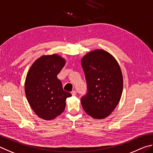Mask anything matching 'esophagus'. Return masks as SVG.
Returning a JSON list of instances; mask_svg holds the SVG:
<instances>
[{"label": "esophagus", "instance_id": "1", "mask_svg": "<svg viewBox=\"0 0 153 153\" xmlns=\"http://www.w3.org/2000/svg\"><path fill=\"white\" fill-rule=\"evenodd\" d=\"M71 94L73 95V96H75L76 95V91H74V90H73V91H71Z\"/></svg>", "mask_w": 153, "mask_h": 153}]
</instances>
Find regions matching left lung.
I'll list each match as a JSON object with an SVG mask.
<instances>
[{"mask_svg":"<svg viewBox=\"0 0 153 153\" xmlns=\"http://www.w3.org/2000/svg\"><path fill=\"white\" fill-rule=\"evenodd\" d=\"M88 92L81 98L82 108L95 119H104L119 103L123 91L120 65L111 53L103 50L87 53L81 59Z\"/></svg>","mask_w":153,"mask_h":153,"instance_id":"obj_1","label":"left lung"}]
</instances>
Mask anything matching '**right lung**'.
Wrapping results in <instances>:
<instances>
[{"instance_id":"obj_1","label":"right lung","mask_w":153,"mask_h":153,"mask_svg":"<svg viewBox=\"0 0 153 153\" xmlns=\"http://www.w3.org/2000/svg\"><path fill=\"white\" fill-rule=\"evenodd\" d=\"M65 64V59L58 54L42 56L27 74V99L35 114L43 120H52L60 116L65 109L66 98L72 96L63 90L57 77Z\"/></svg>"}]
</instances>
